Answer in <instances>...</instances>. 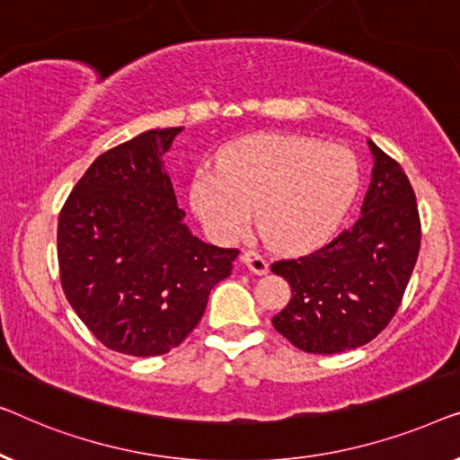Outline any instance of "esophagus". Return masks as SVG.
Returning a JSON list of instances; mask_svg holds the SVG:
<instances>
[{
	"label": "esophagus",
	"mask_w": 460,
	"mask_h": 460,
	"mask_svg": "<svg viewBox=\"0 0 460 460\" xmlns=\"http://www.w3.org/2000/svg\"><path fill=\"white\" fill-rule=\"evenodd\" d=\"M242 262L256 275H264L269 270V262L264 261V256H261L254 250H245L242 254Z\"/></svg>",
	"instance_id": "1"
}]
</instances>
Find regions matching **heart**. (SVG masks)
Segmentation results:
<instances>
[{
  "mask_svg": "<svg viewBox=\"0 0 460 460\" xmlns=\"http://www.w3.org/2000/svg\"><path fill=\"white\" fill-rule=\"evenodd\" d=\"M358 181V163L346 147L297 135H252L225 147L218 168H199L190 199L218 242L239 235L254 206L258 227L277 250L304 252L335 231Z\"/></svg>",
  "mask_w": 460,
  "mask_h": 460,
  "instance_id": "obj_1",
  "label": "heart"
}]
</instances>
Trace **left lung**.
<instances>
[{
	"label": "left lung",
	"mask_w": 460,
	"mask_h": 460,
	"mask_svg": "<svg viewBox=\"0 0 460 460\" xmlns=\"http://www.w3.org/2000/svg\"><path fill=\"white\" fill-rule=\"evenodd\" d=\"M371 185L358 221L333 242L270 264L292 288L273 327L310 354L365 346L384 332L402 302L421 248L415 191L402 168L368 141Z\"/></svg>",
	"instance_id": "obj_1"
}]
</instances>
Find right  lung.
Instances as JSON below:
<instances>
[{
    "instance_id": "add662e5",
    "label": "right lung",
    "mask_w": 460,
    "mask_h": 460,
    "mask_svg": "<svg viewBox=\"0 0 460 460\" xmlns=\"http://www.w3.org/2000/svg\"><path fill=\"white\" fill-rule=\"evenodd\" d=\"M183 127L152 128L103 152L58 218L70 306L110 350L158 357L202 319L239 250L191 235L163 156Z\"/></svg>"
}]
</instances>
